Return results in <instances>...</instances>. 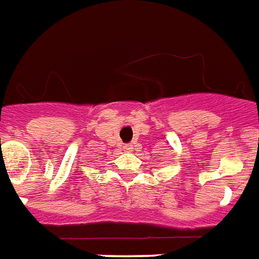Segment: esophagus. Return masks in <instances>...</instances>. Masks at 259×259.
<instances>
[{"label":"esophagus","instance_id":"esophagus-1","mask_svg":"<svg viewBox=\"0 0 259 259\" xmlns=\"http://www.w3.org/2000/svg\"><path fill=\"white\" fill-rule=\"evenodd\" d=\"M124 151H127V153H131V151H134V145L124 146Z\"/></svg>","mask_w":259,"mask_h":259}]
</instances>
